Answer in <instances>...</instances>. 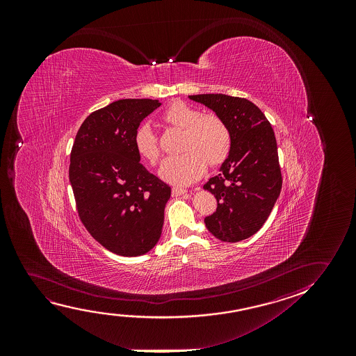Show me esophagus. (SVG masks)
Returning <instances> with one entry per match:
<instances>
[{"mask_svg":"<svg viewBox=\"0 0 356 356\" xmlns=\"http://www.w3.org/2000/svg\"><path fill=\"white\" fill-rule=\"evenodd\" d=\"M186 193H187V190L181 188V187H172V190H171L172 197H179V195H186Z\"/></svg>","mask_w":356,"mask_h":356,"instance_id":"obj_1","label":"esophagus"}]
</instances>
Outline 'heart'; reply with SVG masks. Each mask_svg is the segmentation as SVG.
I'll list each match as a JSON object with an SVG mask.
<instances>
[{
	"instance_id": "heart-1",
	"label": "heart",
	"mask_w": 356,
	"mask_h": 356,
	"mask_svg": "<svg viewBox=\"0 0 356 356\" xmlns=\"http://www.w3.org/2000/svg\"><path fill=\"white\" fill-rule=\"evenodd\" d=\"M161 122L184 131L179 156L161 163L159 175L174 185H190L204 174L207 163L219 165L229 156L232 137L226 122L216 114H202L186 103L176 101L161 114ZM134 145L141 159L152 165L161 156L156 135L149 125L137 129Z\"/></svg>"
}]
</instances>
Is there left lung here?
Masks as SVG:
<instances>
[{"mask_svg":"<svg viewBox=\"0 0 356 356\" xmlns=\"http://www.w3.org/2000/svg\"><path fill=\"white\" fill-rule=\"evenodd\" d=\"M188 97L219 115L232 137L219 175L203 186L218 200L205 226L220 241H243L261 229L282 188L275 132L264 113L245 98L222 93Z\"/></svg>","mask_w":356,"mask_h":356,"instance_id":"obj_1","label":"left lung"}]
</instances>
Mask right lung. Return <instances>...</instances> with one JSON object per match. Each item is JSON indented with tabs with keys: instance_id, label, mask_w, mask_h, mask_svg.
<instances>
[{
	"instance_id": "add662e5",
	"label": "right lung",
	"mask_w": 356,
	"mask_h": 356,
	"mask_svg": "<svg viewBox=\"0 0 356 356\" xmlns=\"http://www.w3.org/2000/svg\"><path fill=\"white\" fill-rule=\"evenodd\" d=\"M158 99H119L91 113L75 136L69 165L79 216L112 253L138 257L161 238L170 186L140 161L134 137Z\"/></svg>"
}]
</instances>
